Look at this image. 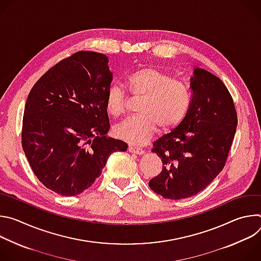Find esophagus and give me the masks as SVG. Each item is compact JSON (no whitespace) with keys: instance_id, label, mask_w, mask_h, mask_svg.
<instances>
[{"instance_id":"34e87169","label":"esophagus","mask_w":261,"mask_h":261,"mask_svg":"<svg viewBox=\"0 0 261 261\" xmlns=\"http://www.w3.org/2000/svg\"><path fill=\"white\" fill-rule=\"evenodd\" d=\"M128 151L132 154H136V155H143L144 154V151L142 150V148L140 147H137V146H129L128 147Z\"/></svg>"}]
</instances>
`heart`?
<instances>
[{
    "label": "heart",
    "instance_id": "obj_1",
    "mask_svg": "<svg viewBox=\"0 0 261 261\" xmlns=\"http://www.w3.org/2000/svg\"><path fill=\"white\" fill-rule=\"evenodd\" d=\"M126 86L135 98H140L136 117L129 118L115 128L120 139L141 145L150 140L160 127L169 131L177 127L187 116L191 104V92L187 85L173 81L169 74L152 67L132 72ZM127 98L118 86L110 87L106 94V109L113 117L125 113Z\"/></svg>",
    "mask_w": 261,
    "mask_h": 261
}]
</instances>
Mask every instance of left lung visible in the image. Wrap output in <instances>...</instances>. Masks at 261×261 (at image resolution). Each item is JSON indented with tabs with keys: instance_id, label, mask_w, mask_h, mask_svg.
Wrapping results in <instances>:
<instances>
[{
	"instance_id": "8db88e82",
	"label": "left lung",
	"mask_w": 261,
	"mask_h": 261,
	"mask_svg": "<svg viewBox=\"0 0 261 261\" xmlns=\"http://www.w3.org/2000/svg\"><path fill=\"white\" fill-rule=\"evenodd\" d=\"M190 88L187 116L152 150L164 166L148 186L167 199L188 198L208 186L224 167L237 131L233 100L220 79L194 68Z\"/></svg>"
}]
</instances>
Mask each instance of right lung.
<instances>
[{
    "instance_id": "1",
    "label": "right lung",
    "mask_w": 261,
    "mask_h": 261,
    "mask_svg": "<svg viewBox=\"0 0 261 261\" xmlns=\"http://www.w3.org/2000/svg\"><path fill=\"white\" fill-rule=\"evenodd\" d=\"M111 82L105 55L79 51L56 64L32 88L21 143L47 189L63 196L81 194L100 176L111 154L127 151L126 142L106 135Z\"/></svg>"
}]
</instances>
